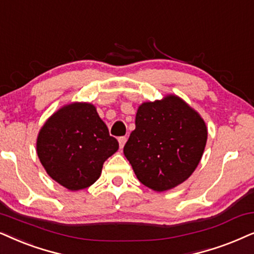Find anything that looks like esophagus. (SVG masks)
I'll use <instances>...</instances> for the list:
<instances>
[{"label": "esophagus", "mask_w": 254, "mask_h": 254, "mask_svg": "<svg viewBox=\"0 0 254 254\" xmlns=\"http://www.w3.org/2000/svg\"><path fill=\"white\" fill-rule=\"evenodd\" d=\"M119 144H120V148L121 149H123L124 148V146H125V143H126V141H127V137L126 136H121V137H119Z\"/></svg>", "instance_id": "obj_1"}]
</instances>
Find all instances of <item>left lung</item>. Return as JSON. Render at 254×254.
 Here are the masks:
<instances>
[{
	"label": "left lung",
	"instance_id": "obj_1",
	"mask_svg": "<svg viewBox=\"0 0 254 254\" xmlns=\"http://www.w3.org/2000/svg\"><path fill=\"white\" fill-rule=\"evenodd\" d=\"M207 140L205 121L176 94L144 101L135 129L124 147L137 180L154 191H167L191 176Z\"/></svg>",
	"mask_w": 254,
	"mask_h": 254
}]
</instances>
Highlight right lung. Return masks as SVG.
Instances as JSON below:
<instances>
[{"label":"right lung","mask_w":254,"mask_h":254,"mask_svg":"<svg viewBox=\"0 0 254 254\" xmlns=\"http://www.w3.org/2000/svg\"><path fill=\"white\" fill-rule=\"evenodd\" d=\"M119 149L117 139L91 103L73 101L48 118L38 131L36 151L52 180L71 191L91 187L104 162Z\"/></svg>","instance_id":"1"}]
</instances>
